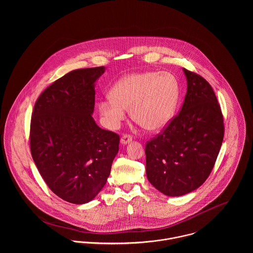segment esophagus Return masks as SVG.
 Segmentation results:
<instances>
[{
    "label": "esophagus",
    "mask_w": 253,
    "mask_h": 253,
    "mask_svg": "<svg viewBox=\"0 0 253 253\" xmlns=\"http://www.w3.org/2000/svg\"><path fill=\"white\" fill-rule=\"evenodd\" d=\"M131 141H132V137L130 135H127V134L123 135V137L121 138V143L123 145L128 144Z\"/></svg>",
    "instance_id": "34e87169"
}]
</instances>
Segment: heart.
<instances>
[{
    "label": "heart",
    "mask_w": 253,
    "mask_h": 253,
    "mask_svg": "<svg viewBox=\"0 0 253 253\" xmlns=\"http://www.w3.org/2000/svg\"><path fill=\"white\" fill-rule=\"evenodd\" d=\"M178 94V83L171 73H134L119 80L112 87L111 95L100 100L98 108L111 129L119 127L129 109L134 122L155 132L171 121Z\"/></svg>",
    "instance_id": "obj_1"
}]
</instances>
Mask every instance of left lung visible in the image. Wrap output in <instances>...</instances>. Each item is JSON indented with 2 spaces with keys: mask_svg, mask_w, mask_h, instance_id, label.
<instances>
[{
  "mask_svg": "<svg viewBox=\"0 0 253 253\" xmlns=\"http://www.w3.org/2000/svg\"><path fill=\"white\" fill-rule=\"evenodd\" d=\"M187 92L179 114L145 147L149 182L169 197L198 189L211 174L223 136V116L211 85L183 69Z\"/></svg>",
  "mask_w": 253,
  "mask_h": 253,
  "instance_id": "8db88e82",
  "label": "left lung"
}]
</instances>
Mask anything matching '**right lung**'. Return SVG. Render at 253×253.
I'll list each match as a JSON object with an SVG mask.
<instances>
[{
  "mask_svg": "<svg viewBox=\"0 0 253 253\" xmlns=\"http://www.w3.org/2000/svg\"><path fill=\"white\" fill-rule=\"evenodd\" d=\"M105 67L74 70L46 87L31 118L30 148L48 188L62 200H93L110 175L120 136L92 118L95 82Z\"/></svg>",
  "mask_w": 253,
  "mask_h": 253,
  "instance_id": "1",
  "label": "right lung"
}]
</instances>
